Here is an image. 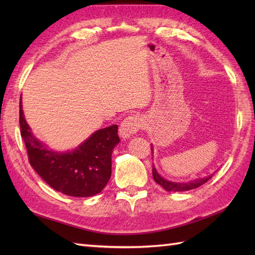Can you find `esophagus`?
Listing matches in <instances>:
<instances>
[{
  "label": "esophagus",
  "mask_w": 255,
  "mask_h": 255,
  "mask_svg": "<svg viewBox=\"0 0 255 255\" xmlns=\"http://www.w3.org/2000/svg\"><path fill=\"white\" fill-rule=\"evenodd\" d=\"M143 121L139 115H130L124 119L119 128V134L123 139L130 138L142 127Z\"/></svg>",
  "instance_id": "1"
}]
</instances>
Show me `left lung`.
Listing matches in <instances>:
<instances>
[{"instance_id": "obj_1", "label": "left lung", "mask_w": 255, "mask_h": 255, "mask_svg": "<svg viewBox=\"0 0 255 255\" xmlns=\"http://www.w3.org/2000/svg\"><path fill=\"white\" fill-rule=\"evenodd\" d=\"M151 148H152V150L151 151H152V154H153V145L152 144H151ZM213 175H214V173L208 176L195 178V180L189 181V182H173V181L166 180V178H164L163 176H161L159 174V172L156 171L154 164L152 165L153 180L155 181V183H158L160 186L163 187L166 192H184V191H189V189L197 188L200 185L205 184L208 180H210Z\"/></svg>"}]
</instances>
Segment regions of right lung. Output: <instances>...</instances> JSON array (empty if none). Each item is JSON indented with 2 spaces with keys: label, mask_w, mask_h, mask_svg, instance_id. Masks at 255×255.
Returning <instances> with one entry per match:
<instances>
[{
  "label": "right lung",
  "mask_w": 255,
  "mask_h": 255,
  "mask_svg": "<svg viewBox=\"0 0 255 255\" xmlns=\"http://www.w3.org/2000/svg\"><path fill=\"white\" fill-rule=\"evenodd\" d=\"M21 104L20 97V134L37 174L68 196L91 197L101 193L112 175L113 149L121 141L117 125L94 131L73 150L56 151L32 133Z\"/></svg>",
  "instance_id": "add662e5"
}]
</instances>
